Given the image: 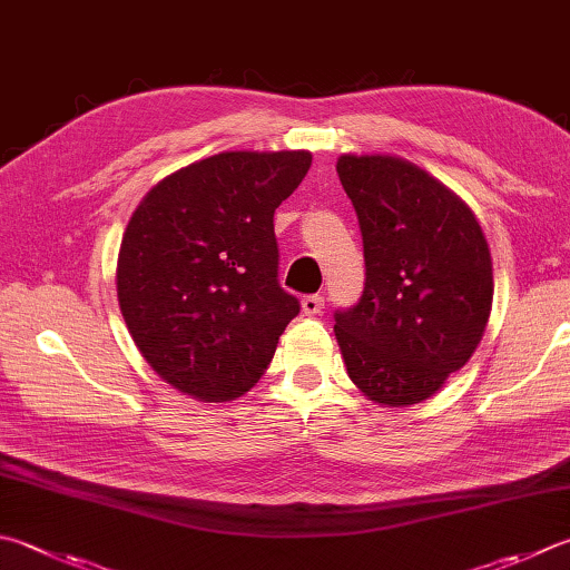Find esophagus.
<instances>
[{"mask_svg": "<svg viewBox=\"0 0 570 570\" xmlns=\"http://www.w3.org/2000/svg\"><path fill=\"white\" fill-rule=\"evenodd\" d=\"M299 305H303V313L307 317H315L322 313V307H325V297L322 295H305L303 299H299Z\"/></svg>", "mask_w": 570, "mask_h": 570, "instance_id": "esophagus-1", "label": "esophagus"}]
</instances>
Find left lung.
Wrapping results in <instances>:
<instances>
[{"mask_svg":"<svg viewBox=\"0 0 570 570\" xmlns=\"http://www.w3.org/2000/svg\"><path fill=\"white\" fill-rule=\"evenodd\" d=\"M337 176L360 218L367 281L357 307L335 315L354 386L402 410L434 396L484 337L491 253L464 200L392 154H342Z\"/></svg>","mask_w":570,"mask_h":570,"instance_id":"obj_1","label":"left lung"}]
</instances>
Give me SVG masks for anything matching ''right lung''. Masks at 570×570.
Instances as JSON below:
<instances>
[{
	"instance_id": "obj_1",
	"label": "right lung",
	"mask_w": 570,
	"mask_h": 570,
	"mask_svg": "<svg viewBox=\"0 0 570 570\" xmlns=\"http://www.w3.org/2000/svg\"><path fill=\"white\" fill-rule=\"evenodd\" d=\"M313 154L223 151L146 193L116 261L118 307L138 352L198 402L250 392L299 313L277 285L275 208Z\"/></svg>"
}]
</instances>
